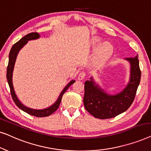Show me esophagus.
<instances>
[{"label":"esophagus","instance_id":"obj_1","mask_svg":"<svg viewBox=\"0 0 151 151\" xmlns=\"http://www.w3.org/2000/svg\"><path fill=\"white\" fill-rule=\"evenodd\" d=\"M86 77V73H85V71H81V72H80V73H79V75H78V80H83V79H84V78Z\"/></svg>","mask_w":151,"mask_h":151}]
</instances>
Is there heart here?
Masks as SVG:
<instances>
[{"instance_id": "heart-1", "label": "heart", "mask_w": 151, "mask_h": 151, "mask_svg": "<svg viewBox=\"0 0 151 151\" xmlns=\"http://www.w3.org/2000/svg\"><path fill=\"white\" fill-rule=\"evenodd\" d=\"M100 44V40L98 39L94 40V45H98ZM113 48L112 46L109 43L104 42L98 47V50L96 51V59L99 63H102L108 59L111 55L112 54Z\"/></svg>"}]
</instances>
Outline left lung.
I'll use <instances>...</instances> for the list:
<instances>
[{"instance_id": "left-lung-1", "label": "left lung", "mask_w": 151, "mask_h": 151, "mask_svg": "<svg viewBox=\"0 0 151 151\" xmlns=\"http://www.w3.org/2000/svg\"><path fill=\"white\" fill-rule=\"evenodd\" d=\"M138 55L126 58L131 65L130 81L122 91L116 95L107 94L93 78L84 82V106L93 116L98 119H109L124 112L135 99L141 79Z\"/></svg>"}]
</instances>
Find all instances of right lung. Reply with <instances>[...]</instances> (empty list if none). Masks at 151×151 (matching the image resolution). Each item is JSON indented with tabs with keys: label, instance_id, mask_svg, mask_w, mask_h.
Segmentation results:
<instances>
[{
	"label": "right lung",
	"instance_id": "add662e5",
	"mask_svg": "<svg viewBox=\"0 0 151 151\" xmlns=\"http://www.w3.org/2000/svg\"><path fill=\"white\" fill-rule=\"evenodd\" d=\"M39 37H40V35L38 34V33H30V34H28L27 35H26V36H24L23 38H22L19 41H18L17 42L15 43V44L12 46L9 54V63H8V66L7 69V80L10 88V92H11L12 99H13V100L14 101V102H15L16 106H17L19 109H21V110L24 111V112L28 113V114L34 115V116L36 117H42L49 116V115L52 114L53 113H54L55 111L58 109L60 104L61 102L63 94L65 93L66 91L68 89V88H69L72 84H73L74 82H75V80H71V81L64 88V89L63 90V91L61 92V93L58 99L56 102H55L53 105H51V106H49L47 109H42V110L32 109L24 106V105L20 102V100H18L17 96H16L15 91H14L13 83H12V75H13L14 67V65H15L16 57H17V55L18 52H19L20 49L22 48L24 45H25L27 43L28 40H35V39L39 38Z\"/></svg>",
	"mask_w": 151,
	"mask_h": 151
}]
</instances>
